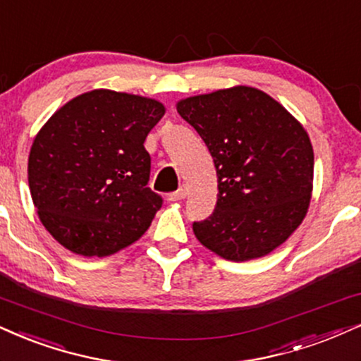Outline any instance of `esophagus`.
Listing matches in <instances>:
<instances>
[{"mask_svg": "<svg viewBox=\"0 0 361 361\" xmlns=\"http://www.w3.org/2000/svg\"><path fill=\"white\" fill-rule=\"evenodd\" d=\"M185 197H188V188H185V185H180L179 190L169 194V201H182V199Z\"/></svg>", "mask_w": 361, "mask_h": 361, "instance_id": "obj_1", "label": "esophagus"}]
</instances>
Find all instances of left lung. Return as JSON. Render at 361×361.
<instances>
[{
  "instance_id": "obj_1",
  "label": "left lung",
  "mask_w": 361,
  "mask_h": 361,
  "mask_svg": "<svg viewBox=\"0 0 361 361\" xmlns=\"http://www.w3.org/2000/svg\"><path fill=\"white\" fill-rule=\"evenodd\" d=\"M214 160L217 202L194 222L199 243L224 259L269 255L298 229L313 192L308 132L268 93L238 85L177 102Z\"/></svg>"
}]
</instances>
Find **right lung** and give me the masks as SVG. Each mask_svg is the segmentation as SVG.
Returning a JSON list of instances; mask_svg holds the SVG:
<instances>
[{
	"label": "right lung",
	"instance_id": "obj_1",
	"mask_svg": "<svg viewBox=\"0 0 361 361\" xmlns=\"http://www.w3.org/2000/svg\"><path fill=\"white\" fill-rule=\"evenodd\" d=\"M164 114L159 100L99 88L66 102L39 128L28 157L30 192L61 246L105 257L149 229L162 197L147 188L144 142Z\"/></svg>",
	"mask_w": 361,
	"mask_h": 361
}]
</instances>
